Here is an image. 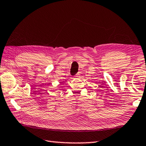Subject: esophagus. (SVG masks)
<instances>
[{
	"label": "esophagus",
	"mask_w": 146,
	"mask_h": 146,
	"mask_svg": "<svg viewBox=\"0 0 146 146\" xmlns=\"http://www.w3.org/2000/svg\"><path fill=\"white\" fill-rule=\"evenodd\" d=\"M76 77H80V74H79V73H77V74H76Z\"/></svg>",
	"instance_id": "34e87169"
}]
</instances>
